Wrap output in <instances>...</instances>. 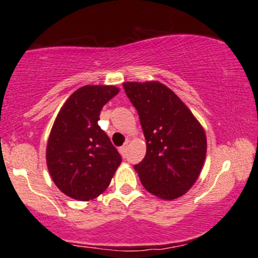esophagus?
Returning a JSON list of instances; mask_svg holds the SVG:
<instances>
[{"instance_id": "1", "label": "esophagus", "mask_w": 258, "mask_h": 258, "mask_svg": "<svg viewBox=\"0 0 258 258\" xmlns=\"http://www.w3.org/2000/svg\"><path fill=\"white\" fill-rule=\"evenodd\" d=\"M119 152H120L121 155H122V158H125L126 153H127V144H125V146H122V147H120Z\"/></svg>"}]
</instances>
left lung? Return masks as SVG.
<instances>
[{"mask_svg":"<svg viewBox=\"0 0 258 258\" xmlns=\"http://www.w3.org/2000/svg\"><path fill=\"white\" fill-rule=\"evenodd\" d=\"M137 109L147 154L135 165L142 184L162 200L184 195L203 170L207 142L204 127L172 90L159 81L123 82Z\"/></svg>","mask_w":258,"mask_h":258,"instance_id":"1","label":"left lung"}]
</instances>
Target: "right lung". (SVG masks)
<instances>
[{
    "instance_id": "add662e5",
    "label": "right lung",
    "mask_w": 258,
    "mask_h": 258,
    "mask_svg": "<svg viewBox=\"0 0 258 258\" xmlns=\"http://www.w3.org/2000/svg\"><path fill=\"white\" fill-rule=\"evenodd\" d=\"M119 91L111 85H86L55 117L46 148L47 167L54 184L73 199H96L120 166V154L98 125L102 108Z\"/></svg>"
}]
</instances>
